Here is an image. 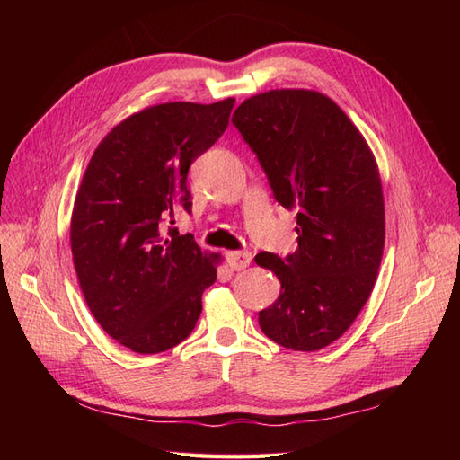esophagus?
Returning a JSON list of instances; mask_svg holds the SVG:
<instances>
[{"label": "esophagus", "mask_w": 460, "mask_h": 460, "mask_svg": "<svg viewBox=\"0 0 460 460\" xmlns=\"http://www.w3.org/2000/svg\"><path fill=\"white\" fill-rule=\"evenodd\" d=\"M252 255L249 251H233L227 252V262L233 270H243L251 265Z\"/></svg>", "instance_id": "esophagus-1"}]
</instances>
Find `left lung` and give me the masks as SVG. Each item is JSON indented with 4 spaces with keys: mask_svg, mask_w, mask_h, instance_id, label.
<instances>
[{
    "mask_svg": "<svg viewBox=\"0 0 460 460\" xmlns=\"http://www.w3.org/2000/svg\"><path fill=\"white\" fill-rule=\"evenodd\" d=\"M231 120L257 154L277 201L296 211L298 249L287 259L255 257L280 280V295L259 312V326L282 348H326L354 324L384 257L376 155L348 114L318 91L255 94Z\"/></svg>",
    "mask_w": 460,
    "mask_h": 460,
    "instance_id": "8db88e82",
    "label": "left lung"
}]
</instances>
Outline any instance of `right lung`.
<instances>
[{"mask_svg":"<svg viewBox=\"0 0 460 460\" xmlns=\"http://www.w3.org/2000/svg\"><path fill=\"white\" fill-rule=\"evenodd\" d=\"M235 99L164 102L130 114L86 165L71 215L73 265L101 328L136 354H160L188 338L201 295L217 279L219 252L170 229L191 209L188 170L225 132Z\"/></svg>","mask_w":460,"mask_h":460,"instance_id":"obj_1","label":"right lung"}]
</instances>
